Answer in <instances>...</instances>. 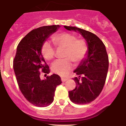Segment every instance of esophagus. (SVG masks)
Returning a JSON list of instances; mask_svg holds the SVG:
<instances>
[{"label": "esophagus", "mask_w": 126, "mask_h": 126, "mask_svg": "<svg viewBox=\"0 0 126 126\" xmlns=\"http://www.w3.org/2000/svg\"><path fill=\"white\" fill-rule=\"evenodd\" d=\"M61 80H62V82H64L66 81V80H67V78H61Z\"/></svg>", "instance_id": "esophagus-1"}]
</instances>
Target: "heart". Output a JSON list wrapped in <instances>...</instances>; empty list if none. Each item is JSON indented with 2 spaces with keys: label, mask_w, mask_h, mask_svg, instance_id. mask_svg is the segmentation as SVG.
<instances>
[{
  "label": "heart",
  "mask_w": 126,
  "mask_h": 126,
  "mask_svg": "<svg viewBox=\"0 0 126 126\" xmlns=\"http://www.w3.org/2000/svg\"><path fill=\"white\" fill-rule=\"evenodd\" d=\"M53 43L57 48H63L62 57L53 63L51 70L61 76H66L73 69L71 61L77 64L85 57L88 50L87 44L83 39H77L73 34L63 32L53 36ZM41 53L47 60H51L56 54L54 47L49 41H45L41 47Z\"/></svg>",
  "instance_id": "b5f03b06"
}]
</instances>
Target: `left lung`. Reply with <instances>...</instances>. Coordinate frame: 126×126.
<instances>
[{
    "label": "left lung",
    "mask_w": 126,
    "mask_h": 126,
    "mask_svg": "<svg viewBox=\"0 0 126 126\" xmlns=\"http://www.w3.org/2000/svg\"><path fill=\"white\" fill-rule=\"evenodd\" d=\"M68 31L79 33L86 40L88 51L73 72L76 87L69 91L70 101L76 104H86L99 96L104 86L108 73V56L105 45L96 35L75 27L64 26Z\"/></svg>",
    "instance_id": "left-lung-1"
}]
</instances>
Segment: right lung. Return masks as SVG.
Listing matches in <instances>:
<instances>
[{
    "label": "right lung",
    "instance_id": "right-lung-1",
    "mask_svg": "<svg viewBox=\"0 0 126 126\" xmlns=\"http://www.w3.org/2000/svg\"><path fill=\"white\" fill-rule=\"evenodd\" d=\"M57 25L44 26L28 33L18 45L13 65L18 84L27 100L35 106L46 107L54 100L56 88L62 83L59 75L53 74L41 79L43 73H50L41 53L43 43L60 28Z\"/></svg>",
    "mask_w": 126,
    "mask_h": 126
}]
</instances>
